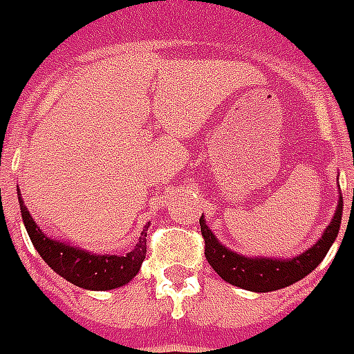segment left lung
<instances>
[{"label": "left lung", "instance_id": "1", "mask_svg": "<svg viewBox=\"0 0 354 354\" xmlns=\"http://www.w3.org/2000/svg\"><path fill=\"white\" fill-rule=\"evenodd\" d=\"M342 211H344V199L339 192L338 207L330 224L326 225L325 233L312 248H308L306 252L295 257H248L237 254L218 241L216 235L207 225L205 216H201L199 225H201V235L205 239L207 261L222 280L246 291L268 293L276 289L289 288L291 283L310 274L313 268L323 261L332 243L338 237Z\"/></svg>", "mask_w": 354, "mask_h": 354}]
</instances>
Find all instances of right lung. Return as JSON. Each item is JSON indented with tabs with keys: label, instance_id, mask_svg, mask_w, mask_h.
Returning <instances> with one entry per match:
<instances>
[{
	"label": "right lung",
	"instance_id": "add662e5",
	"mask_svg": "<svg viewBox=\"0 0 354 354\" xmlns=\"http://www.w3.org/2000/svg\"><path fill=\"white\" fill-rule=\"evenodd\" d=\"M18 203H20L26 231L39 252V256L50 265L54 272H57L66 281H71L82 289H89V291H108V289L121 288L124 283H129L140 272V267L147 254V239L145 237H147L149 224L142 231V237L136 246L127 256L93 254V252L73 246L65 241L48 237L31 218L28 207L24 205L20 188H18Z\"/></svg>",
	"mask_w": 354,
	"mask_h": 354
}]
</instances>
